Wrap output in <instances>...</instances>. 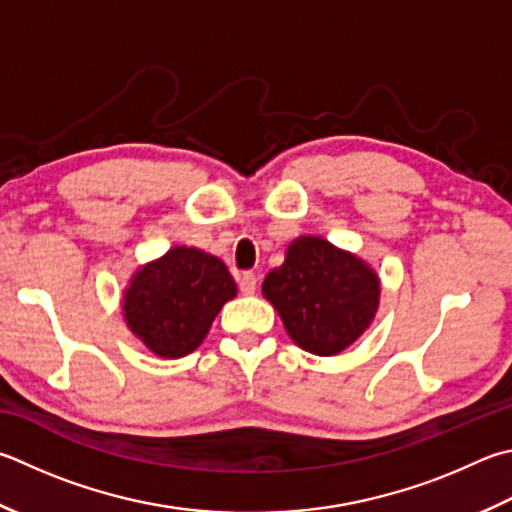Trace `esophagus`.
<instances>
[{
  "mask_svg": "<svg viewBox=\"0 0 512 512\" xmlns=\"http://www.w3.org/2000/svg\"><path fill=\"white\" fill-rule=\"evenodd\" d=\"M239 288L244 295H255L257 291V275L255 273H241L239 275Z\"/></svg>",
  "mask_w": 512,
  "mask_h": 512,
  "instance_id": "1",
  "label": "esophagus"
}]
</instances>
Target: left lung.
Wrapping results in <instances>:
<instances>
[{
  "label": "left lung",
  "instance_id": "left-lung-1",
  "mask_svg": "<svg viewBox=\"0 0 512 512\" xmlns=\"http://www.w3.org/2000/svg\"><path fill=\"white\" fill-rule=\"evenodd\" d=\"M262 293L297 347L338 356L374 322L380 277L356 253L302 235L288 244L284 264L264 277Z\"/></svg>",
  "mask_w": 512,
  "mask_h": 512
}]
</instances>
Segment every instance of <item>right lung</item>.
<instances>
[{
	"mask_svg": "<svg viewBox=\"0 0 512 512\" xmlns=\"http://www.w3.org/2000/svg\"><path fill=\"white\" fill-rule=\"evenodd\" d=\"M237 284L219 257L174 246L138 266L123 291L127 329L159 358H183L206 340Z\"/></svg>",
	"mask_w": 512,
	"mask_h": 512,
	"instance_id": "obj_1",
	"label": "right lung"
}]
</instances>
